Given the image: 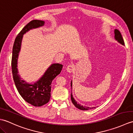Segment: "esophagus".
<instances>
[{"label":"esophagus","mask_w":133,"mask_h":133,"mask_svg":"<svg viewBox=\"0 0 133 133\" xmlns=\"http://www.w3.org/2000/svg\"><path fill=\"white\" fill-rule=\"evenodd\" d=\"M74 69H75V66H74V65L70 64V65H69L67 67L66 70H67V71H68L69 72H72L73 71H74Z\"/></svg>","instance_id":"1"}]
</instances>
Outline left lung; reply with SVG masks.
<instances>
[{"label":"left lung","instance_id":"obj_1","mask_svg":"<svg viewBox=\"0 0 133 133\" xmlns=\"http://www.w3.org/2000/svg\"><path fill=\"white\" fill-rule=\"evenodd\" d=\"M114 37H115V39L116 41H117L118 42H119V43H121V44L122 45H125V42H124L123 41V39L122 36V35H121V34L120 32V31L118 30L117 29H115L114 30ZM71 89H72V81L71 82ZM71 101L72 103L74 104V105L78 108V109L79 110H88L89 109H92L93 108H95V107H87V106H83L82 105H81L79 103H77V101H76L74 98H73L72 97V94L71 92Z\"/></svg>","mask_w":133,"mask_h":133}]
</instances>
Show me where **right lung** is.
Listing matches in <instances>:
<instances>
[{
  "label": "right lung",
  "instance_id": "1",
  "mask_svg": "<svg viewBox=\"0 0 133 133\" xmlns=\"http://www.w3.org/2000/svg\"><path fill=\"white\" fill-rule=\"evenodd\" d=\"M44 22L33 20L21 30L15 38L12 48L11 67L13 79L19 93L27 102L39 107L48 103L51 97V83L56 76L60 74L63 65L54 63L47 69L44 75L34 83H29L20 77L17 68L18 55L21 51L22 40L23 35L29 30L44 26Z\"/></svg>",
  "mask_w": 133,
  "mask_h": 133
}]
</instances>
